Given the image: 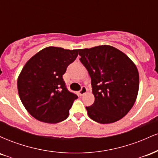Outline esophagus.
Here are the masks:
<instances>
[{
	"label": "esophagus",
	"instance_id": "esophagus-1",
	"mask_svg": "<svg viewBox=\"0 0 158 158\" xmlns=\"http://www.w3.org/2000/svg\"><path fill=\"white\" fill-rule=\"evenodd\" d=\"M87 91H88V89H87L86 87L82 86V87H81V90H79V94H80L81 96H83V95H84V94H85L87 93Z\"/></svg>",
	"mask_w": 158,
	"mask_h": 158
}]
</instances>
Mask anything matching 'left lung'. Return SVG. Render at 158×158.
<instances>
[{"label": "left lung", "instance_id": "obj_1", "mask_svg": "<svg viewBox=\"0 0 158 158\" xmlns=\"http://www.w3.org/2000/svg\"><path fill=\"white\" fill-rule=\"evenodd\" d=\"M80 61L91 79L93 105L89 117L102 124L118 121L135 104L139 90L137 67L124 52L109 45L79 50Z\"/></svg>", "mask_w": 158, "mask_h": 158}]
</instances>
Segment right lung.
Masks as SVG:
<instances>
[{
  "label": "right lung",
  "instance_id": "obj_1",
  "mask_svg": "<svg viewBox=\"0 0 158 158\" xmlns=\"http://www.w3.org/2000/svg\"><path fill=\"white\" fill-rule=\"evenodd\" d=\"M78 51L48 47L25 64L18 78V90L23 106L34 118L47 123L68 118L78 97L68 90L62 76Z\"/></svg>",
  "mask_w": 158,
  "mask_h": 158
}]
</instances>
